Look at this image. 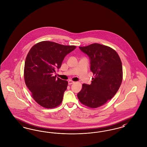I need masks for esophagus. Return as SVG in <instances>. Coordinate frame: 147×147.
<instances>
[{
	"label": "esophagus",
	"instance_id": "obj_1",
	"mask_svg": "<svg viewBox=\"0 0 147 147\" xmlns=\"http://www.w3.org/2000/svg\"><path fill=\"white\" fill-rule=\"evenodd\" d=\"M73 83H74V82H73V81H72V80H69V81H68V84H69V85H71V84H73Z\"/></svg>",
	"mask_w": 147,
	"mask_h": 147
}]
</instances>
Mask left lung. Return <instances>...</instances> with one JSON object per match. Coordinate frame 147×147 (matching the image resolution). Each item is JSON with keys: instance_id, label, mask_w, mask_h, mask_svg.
I'll list each match as a JSON object with an SVG mask.
<instances>
[{"instance_id": "8db88e82", "label": "left lung", "mask_w": 147, "mask_h": 147, "mask_svg": "<svg viewBox=\"0 0 147 147\" xmlns=\"http://www.w3.org/2000/svg\"><path fill=\"white\" fill-rule=\"evenodd\" d=\"M79 49L88 55L94 76L90 85L82 84L78 98L85 106L98 108L117 92L123 80L122 63L115 50L106 45L94 43Z\"/></svg>"}]
</instances>
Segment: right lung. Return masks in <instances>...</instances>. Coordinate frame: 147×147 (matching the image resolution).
<instances>
[{"mask_svg": "<svg viewBox=\"0 0 147 147\" xmlns=\"http://www.w3.org/2000/svg\"><path fill=\"white\" fill-rule=\"evenodd\" d=\"M76 48L53 41H42L30 49L24 63V79L35 102L45 108L59 106L68 82L53 76L65 56Z\"/></svg>", "mask_w": 147, "mask_h": 147, "instance_id": "1", "label": "right lung"}]
</instances>
